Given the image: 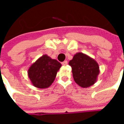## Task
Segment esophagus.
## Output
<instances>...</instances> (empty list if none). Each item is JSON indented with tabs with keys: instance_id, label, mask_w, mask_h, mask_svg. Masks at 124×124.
<instances>
[{
	"instance_id": "esophagus-1",
	"label": "esophagus",
	"mask_w": 124,
	"mask_h": 124,
	"mask_svg": "<svg viewBox=\"0 0 124 124\" xmlns=\"http://www.w3.org/2000/svg\"><path fill=\"white\" fill-rule=\"evenodd\" d=\"M62 64L63 65V66H66V65L68 64V62L66 60H65V61H64L63 62H62Z\"/></svg>"
}]
</instances>
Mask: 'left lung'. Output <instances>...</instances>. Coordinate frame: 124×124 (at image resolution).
I'll use <instances>...</instances> for the list:
<instances>
[{
  "label": "left lung",
  "instance_id": "8db88e82",
  "mask_svg": "<svg viewBox=\"0 0 124 124\" xmlns=\"http://www.w3.org/2000/svg\"><path fill=\"white\" fill-rule=\"evenodd\" d=\"M69 65L72 67L75 82L82 88H88L96 83L100 73L98 62L86 54L77 52Z\"/></svg>",
  "mask_w": 124,
  "mask_h": 124
}]
</instances>
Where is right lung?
Instances as JSON below:
<instances>
[{
  "instance_id": "obj_1",
  "label": "right lung",
  "mask_w": 124,
  "mask_h": 124,
  "mask_svg": "<svg viewBox=\"0 0 124 124\" xmlns=\"http://www.w3.org/2000/svg\"><path fill=\"white\" fill-rule=\"evenodd\" d=\"M62 64L56 60L44 54L32 64L28 70V76L36 88H47L54 82Z\"/></svg>"
}]
</instances>
